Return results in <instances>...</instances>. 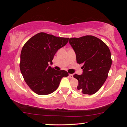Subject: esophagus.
I'll use <instances>...</instances> for the list:
<instances>
[{
  "label": "esophagus",
  "instance_id": "esophagus-1",
  "mask_svg": "<svg viewBox=\"0 0 127 127\" xmlns=\"http://www.w3.org/2000/svg\"><path fill=\"white\" fill-rule=\"evenodd\" d=\"M69 77L70 78H73V74H69Z\"/></svg>",
  "mask_w": 127,
  "mask_h": 127
}]
</instances>
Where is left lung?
<instances>
[{
  "label": "left lung",
  "mask_w": 127,
  "mask_h": 127,
  "mask_svg": "<svg viewBox=\"0 0 127 127\" xmlns=\"http://www.w3.org/2000/svg\"><path fill=\"white\" fill-rule=\"evenodd\" d=\"M68 42L75 51L77 63L83 64L82 75H73L78 81V91L95 94L108 76L112 65L110 49L104 42L91 35L70 38Z\"/></svg>",
  "instance_id": "8db88e82"
}]
</instances>
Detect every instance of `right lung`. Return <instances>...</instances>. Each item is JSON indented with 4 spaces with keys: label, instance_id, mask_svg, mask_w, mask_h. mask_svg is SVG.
<instances>
[{
    "label": "right lung",
    "instance_id": "right-lung-1",
    "mask_svg": "<svg viewBox=\"0 0 127 127\" xmlns=\"http://www.w3.org/2000/svg\"><path fill=\"white\" fill-rule=\"evenodd\" d=\"M68 37H60L41 32L32 37L23 46L20 68L24 81L38 95H48L59 87L61 80L68 73L51 66L57 51L65 46Z\"/></svg>",
    "mask_w": 127,
    "mask_h": 127
}]
</instances>
